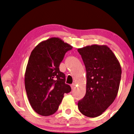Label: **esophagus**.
Masks as SVG:
<instances>
[{
	"label": "esophagus",
	"mask_w": 134,
	"mask_h": 134,
	"mask_svg": "<svg viewBox=\"0 0 134 134\" xmlns=\"http://www.w3.org/2000/svg\"><path fill=\"white\" fill-rule=\"evenodd\" d=\"M75 87V84H74V83H72V84L71 85V87L72 89L74 88Z\"/></svg>",
	"instance_id": "1"
}]
</instances>
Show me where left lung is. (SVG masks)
I'll use <instances>...</instances> for the list:
<instances>
[{
	"label": "left lung",
	"instance_id": "1",
	"mask_svg": "<svg viewBox=\"0 0 134 134\" xmlns=\"http://www.w3.org/2000/svg\"><path fill=\"white\" fill-rule=\"evenodd\" d=\"M87 72L86 93L78 102L79 111L88 117L101 115L115 100L120 87L121 67L106 46L92 45L78 49Z\"/></svg>",
	"mask_w": 134,
	"mask_h": 134
}]
</instances>
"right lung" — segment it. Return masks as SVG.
<instances>
[{
	"label": "right lung",
	"instance_id": "1",
	"mask_svg": "<svg viewBox=\"0 0 134 134\" xmlns=\"http://www.w3.org/2000/svg\"><path fill=\"white\" fill-rule=\"evenodd\" d=\"M72 47L59 38L43 41L31 52L27 65L25 84L29 103L37 114H54L71 88L59 69L65 54Z\"/></svg>",
	"mask_w": 134,
	"mask_h": 134
}]
</instances>
